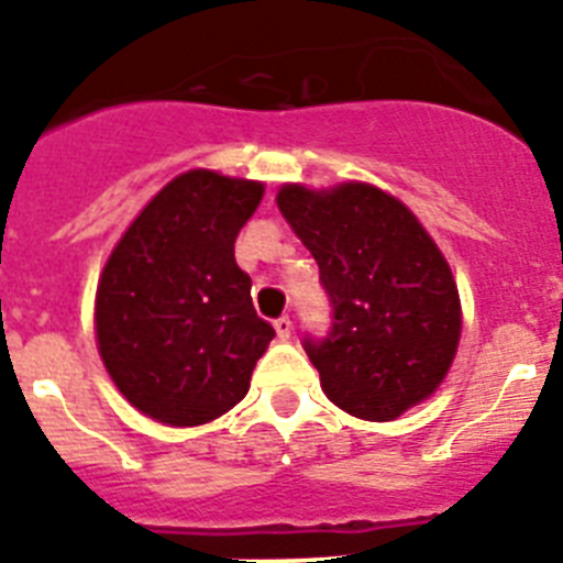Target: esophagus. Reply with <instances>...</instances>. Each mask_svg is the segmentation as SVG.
<instances>
[{"label": "esophagus", "instance_id": "1", "mask_svg": "<svg viewBox=\"0 0 563 563\" xmlns=\"http://www.w3.org/2000/svg\"><path fill=\"white\" fill-rule=\"evenodd\" d=\"M274 329H277V338H280V340H289L291 332H295V323H291L289 314H283V318L274 320Z\"/></svg>", "mask_w": 563, "mask_h": 563}]
</instances>
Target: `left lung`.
Listing matches in <instances>:
<instances>
[{
	"mask_svg": "<svg viewBox=\"0 0 563 563\" xmlns=\"http://www.w3.org/2000/svg\"><path fill=\"white\" fill-rule=\"evenodd\" d=\"M277 206L318 260L332 306L325 334L303 349L332 404L363 420H395L429 398L461 338L452 272L404 202L375 186H283Z\"/></svg>",
	"mask_w": 563,
	"mask_h": 563,
	"instance_id": "obj_1",
	"label": "left lung"
}]
</instances>
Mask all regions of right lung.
<instances>
[{
	"mask_svg": "<svg viewBox=\"0 0 563 563\" xmlns=\"http://www.w3.org/2000/svg\"><path fill=\"white\" fill-rule=\"evenodd\" d=\"M263 186L214 172L172 179L108 257L97 343L117 389L168 427L209 423L249 391L274 338L234 240Z\"/></svg>",
	"mask_w": 563,
	"mask_h": 563,
	"instance_id": "obj_1",
	"label": "right lung"
}]
</instances>
